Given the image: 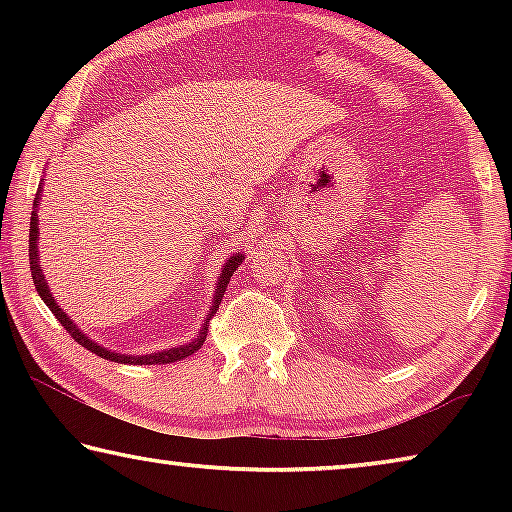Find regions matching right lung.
Segmentation results:
<instances>
[{
	"instance_id": "obj_1",
	"label": "right lung",
	"mask_w": 512,
	"mask_h": 512,
	"mask_svg": "<svg viewBox=\"0 0 512 512\" xmlns=\"http://www.w3.org/2000/svg\"><path fill=\"white\" fill-rule=\"evenodd\" d=\"M42 185V183H40ZM40 194H42V187H38V194H36V203H33V212H31V230H29V264H31V277H33V284H36V291L40 293V298L45 300V305L51 309V314H54L58 318V323L63 325L69 336H74L76 343H81L83 348H88L90 352L97 354V357L101 359H108V361H115V363H131V366H155V363H173V361H180L189 357V354H194L196 350H201V345L205 343L207 339V332H210V320L212 316L216 314V309H219L221 305V298H223V291L225 287H228L230 277L232 273L237 271L241 259H244V255L237 253L232 255L228 262H225L223 271L219 275V284H216V291H214V300H212V309L210 314H207L205 323L201 327V332H198V336L194 341H189L185 345H178V348H169V350H162V352H151V354H137V357H133V354H119V352H110L103 348V345L94 343L90 336H85L79 327H76L72 323V318H69L63 309L58 307V302L51 298V291L47 287V280L45 275H42V268H40V262H38V237H40V230H38V201H40Z\"/></svg>"
}]
</instances>
